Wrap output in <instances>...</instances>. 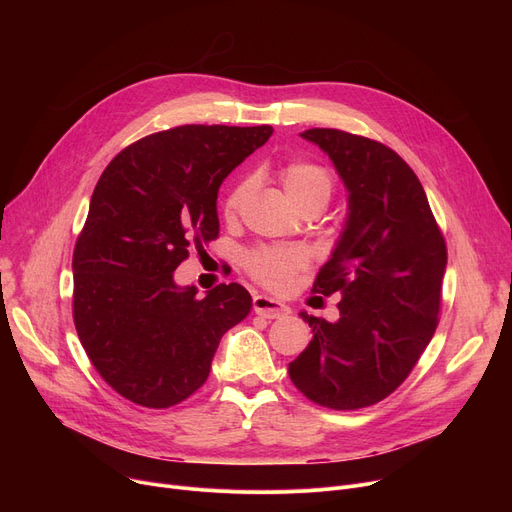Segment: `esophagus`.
I'll return each instance as SVG.
<instances>
[{"label":"esophagus","mask_w":512,"mask_h":512,"mask_svg":"<svg viewBox=\"0 0 512 512\" xmlns=\"http://www.w3.org/2000/svg\"><path fill=\"white\" fill-rule=\"evenodd\" d=\"M253 309L257 315L267 317V319H280L290 313L288 305H284L272 297H265V294H257V297H253Z\"/></svg>","instance_id":"esophagus-1"}]
</instances>
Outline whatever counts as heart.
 Masks as SVG:
<instances>
[{
  "label": "heart",
  "mask_w": 512,
  "mask_h": 512,
  "mask_svg": "<svg viewBox=\"0 0 512 512\" xmlns=\"http://www.w3.org/2000/svg\"><path fill=\"white\" fill-rule=\"evenodd\" d=\"M280 180L284 191L299 209L317 205L324 209L334 193L332 174L307 159H292L280 168ZM251 180L238 178L224 195L222 211L226 218H234L242 201L249 193ZM307 265V253L301 247H257L247 253V272L263 286L272 290H282L292 282V276Z\"/></svg>",
  "instance_id": "1"
}]
</instances>
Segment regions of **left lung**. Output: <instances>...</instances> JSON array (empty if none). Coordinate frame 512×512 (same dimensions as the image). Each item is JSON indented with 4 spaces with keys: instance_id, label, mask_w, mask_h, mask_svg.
I'll list each match as a JSON object with an SVG mask.
<instances>
[{
    "instance_id": "1",
    "label": "left lung",
    "mask_w": 512,
    "mask_h": 512,
    "mask_svg": "<svg viewBox=\"0 0 512 512\" xmlns=\"http://www.w3.org/2000/svg\"><path fill=\"white\" fill-rule=\"evenodd\" d=\"M328 153L348 191L340 240L313 292L340 294V317H301L313 340L288 365L309 400L355 411L409 378L438 328L446 242L409 164L390 147L336 128L301 134Z\"/></svg>"
}]
</instances>
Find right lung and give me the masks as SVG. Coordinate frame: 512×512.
<instances>
[{
  "instance_id": "obj_1",
  "label": "right lung",
  "mask_w": 512,
  "mask_h": 512,
  "mask_svg": "<svg viewBox=\"0 0 512 512\" xmlns=\"http://www.w3.org/2000/svg\"><path fill=\"white\" fill-rule=\"evenodd\" d=\"M272 132L176 126L132 143L103 170L74 247L72 313L93 367L130 402L168 409L195 394L222 336L249 315L240 284L197 299L174 272L218 238L220 184Z\"/></svg>"
}]
</instances>
